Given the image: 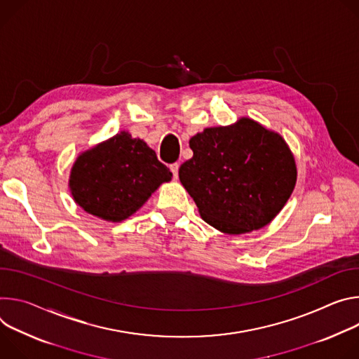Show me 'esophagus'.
Here are the masks:
<instances>
[{"label": "esophagus", "mask_w": 359, "mask_h": 359, "mask_svg": "<svg viewBox=\"0 0 359 359\" xmlns=\"http://www.w3.org/2000/svg\"><path fill=\"white\" fill-rule=\"evenodd\" d=\"M170 170H171V172H172V175H174V180H178V170H180V164H178V163L171 164V165H170Z\"/></svg>", "instance_id": "1"}]
</instances>
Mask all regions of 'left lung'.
Returning a JSON list of instances; mask_svg holds the SVG:
<instances>
[{
	"label": "left lung",
	"mask_w": 359,
	"mask_h": 359,
	"mask_svg": "<svg viewBox=\"0 0 359 359\" xmlns=\"http://www.w3.org/2000/svg\"><path fill=\"white\" fill-rule=\"evenodd\" d=\"M192 158L180 181L201 218L215 229L240 235L268 225L297 184V164L285 140L248 116L211 127L189 140Z\"/></svg>",
	"instance_id": "1"
}]
</instances>
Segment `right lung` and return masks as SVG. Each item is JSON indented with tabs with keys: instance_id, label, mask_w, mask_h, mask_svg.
I'll list each match as a JSON object with an SVG mask.
<instances>
[{
	"instance_id": "obj_1",
	"label": "right lung",
	"mask_w": 359,
	"mask_h": 359,
	"mask_svg": "<svg viewBox=\"0 0 359 359\" xmlns=\"http://www.w3.org/2000/svg\"><path fill=\"white\" fill-rule=\"evenodd\" d=\"M172 172L156 154L128 131L79 152L68 187L76 205L108 222H121L135 214Z\"/></svg>"
}]
</instances>
